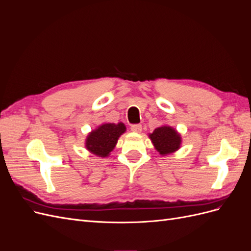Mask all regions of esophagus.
<instances>
[{"label":"esophagus","instance_id":"esophagus-1","mask_svg":"<svg viewBox=\"0 0 251 251\" xmlns=\"http://www.w3.org/2000/svg\"><path fill=\"white\" fill-rule=\"evenodd\" d=\"M131 130L133 132H136V133H140L141 130H142V126L141 125H132Z\"/></svg>","mask_w":251,"mask_h":251}]
</instances>
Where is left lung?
I'll return each instance as SVG.
<instances>
[{
  "label": "left lung",
  "instance_id": "1",
  "mask_svg": "<svg viewBox=\"0 0 251 251\" xmlns=\"http://www.w3.org/2000/svg\"><path fill=\"white\" fill-rule=\"evenodd\" d=\"M150 138L161 155L173 153L180 148V135L171 126H160L150 134Z\"/></svg>",
  "mask_w": 251,
  "mask_h": 251
}]
</instances>
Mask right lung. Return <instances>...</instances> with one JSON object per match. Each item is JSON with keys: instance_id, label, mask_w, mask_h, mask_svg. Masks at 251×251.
I'll use <instances>...</instances> for the list:
<instances>
[{"instance_id": "right-lung-1", "label": "right lung", "mask_w": 251, "mask_h": 251, "mask_svg": "<svg viewBox=\"0 0 251 251\" xmlns=\"http://www.w3.org/2000/svg\"><path fill=\"white\" fill-rule=\"evenodd\" d=\"M125 132L124 124H104L89 134L86 148L97 156L107 157L115 147L119 136Z\"/></svg>"}]
</instances>
